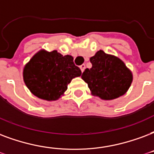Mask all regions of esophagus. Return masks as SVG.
Here are the masks:
<instances>
[{
	"mask_svg": "<svg viewBox=\"0 0 154 154\" xmlns=\"http://www.w3.org/2000/svg\"><path fill=\"white\" fill-rule=\"evenodd\" d=\"M80 69H81V70H82V72H84V70H85V64H82V65L80 66Z\"/></svg>",
	"mask_w": 154,
	"mask_h": 154,
	"instance_id": "esophagus-1",
	"label": "esophagus"
}]
</instances>
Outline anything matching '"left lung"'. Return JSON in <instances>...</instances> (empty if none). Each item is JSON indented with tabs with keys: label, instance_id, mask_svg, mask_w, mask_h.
<instances>
[{
	"label": "left lung",
	"instance_id": "obj_1",
	"mask_svg": "<svg viewBox=\"0 0 154 154\" xmlns=\"http://www.w3.org/2000/svg\"><path fill=\"white\" fill-rule=\"evenodd\" d=\"M90 60L92 68L85 69L82 78L88 84L92 95L113 100L126 94L133 76L122 60L99 50Z\"/></svg>",
	"mask_w": 154,
	"mask_h": 154
}]
</instances>
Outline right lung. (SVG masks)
Listing matches in <instances>:
<instances>
[{"instance_id":"add662e5","label":"right lung","mask_w":154,"mask_h":154,"mask_svg":"<svg viewBox=\"0 0 154 154\" xmlns=\"http://www.w3.org/2000/svg\"><path fill=\"white\" fill-rule=\"evenodd\" d=\"M82 75L72 56L56 50L41 49L23 68V81L33 94L43 100L56 101L64 94L73 78Z\"/></svg>"}]
</instances>
